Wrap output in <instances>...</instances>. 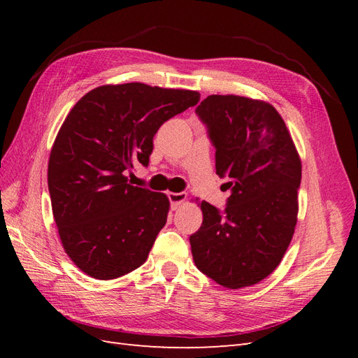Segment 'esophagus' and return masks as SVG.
I'll use <instances>...</instances> for the list:
<instances>
[{"label":"esophagus","instance_id":"34e87169","mask_svg":"<svg viewBox=\"0 0 358 358\" xmlns=\"http://www.w3.org/2000/svg\"><path fill=\"white\" fill-rule=\"evenodd\" d=\"M169 200L171 204V209L176 210L179 206L187 201V194L185 192H169Z\"/></svg>","mask_w":358,"mask_h":358}]
</instances>
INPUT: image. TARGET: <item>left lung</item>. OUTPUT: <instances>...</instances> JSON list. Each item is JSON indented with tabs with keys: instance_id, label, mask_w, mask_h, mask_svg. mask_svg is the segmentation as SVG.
Masks as SVG:
<instances>
[{
	"instance_id": "obj_1",
	"label": "left lung",
	"mask_w": 358,
	"mask_h": 358,
	"mask_svg": "<svg viewBox=\"0 0 358 358\" xmlns=\"http://www.w3.org/2000/svg\"><path fill=\"white\" fill-rule=\"evenodd\" d=\"M216 148V175L229 178L224 213L199 203L203 224L189 237L194 263L216 284H258L282 262L299 213L301 161L282 116L263 100L209 95L197 107Z\"/></svg>"
}]
</instances>
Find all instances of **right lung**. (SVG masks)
<instances>
[{
  "mask_svg": "<svg viewBox=\"0 0 358 358\" xmlns=\"http://www.w3.org/2000/svg\"><path fill=\"white\" fill-rule=\"evenodd\" d=\"M197 91L103 85L74 104L53 142L48 185L64 251L83 273L115 279L142 266L166 225V194L128 183L149 164L158 128L196 106Z\"/></svg>",
  "mask_w": 358,
  "mask_h": 358,
  "instance_id": "add662e5",
  "label": "right lung"
}]
</instances>
